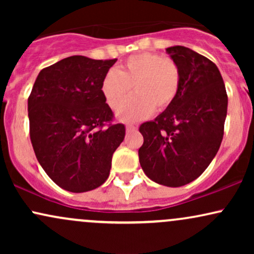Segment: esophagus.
<instances>
[{
    "mask_svg": "<svg viewBox=\"0 0 254 254\" xmlns=\"http://www.w3.org/2000/svg\"><path fill=\"white\" fill-rule=\"evenodd\" d=\"M137 127H133V125H127V132L130 133V132H133V131H136Z\"/></svg>",
    "mask_w": 254,
    "mask_h": 254,
    "instance_id": "obj_1",
    "label": "esophagus"
}]
</instances>
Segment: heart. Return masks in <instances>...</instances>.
<instances>
[{
	"label": "heart",
	"mask_w": 254,
	"mask_h": 254,
	"mask_svg": "<svg viewBox=\"0 0 254 254\" xmlns=\"http://www.w3.org/2000/svg\"><path fill=\"white\" fill-rule=\"evenodd\" d=\"M180 69L176 61L159 54H137L127 58L118 70H110L101 81L103 97L112 110H118L129 96L135 97L118 111L125 123L142 121L154 110L164 111L174 103L180 89Z\"/></svg>",
	"instance_id": "heart-1"
}]
</instances>
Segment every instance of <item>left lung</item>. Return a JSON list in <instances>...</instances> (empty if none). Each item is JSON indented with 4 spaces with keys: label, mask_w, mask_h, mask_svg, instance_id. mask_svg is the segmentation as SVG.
Listing matches in <instances>:
<instances>
[{
    "label": "left lung",
    "mask_w": 254,
    "mask_h": 254,
    "mask_svg": "<svg viewBox=\"0 0 254 254\" xmlns=\"http://www.w3.org/2000/svg\"><path fill=\"white\" fill-rule=\"evenodd\" d=\"M180 69L174 103L139 127L143 144L139 164L149 179L179 188L197 179L220 148L227 116V97L216 64L185 46L167 49Z\"/></svg>",
    "instance_id": "left-lung-1"
}]
</instances>
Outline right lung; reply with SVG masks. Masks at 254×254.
I'll list each match as a JSON object with an SVG mask.
<instances>
[{"label": "right lung", "mask_w": 254, "mask_h": 254, "mask_svg": "<svg viewBox=\"0 0 254 254\" xmlns=\"http://www.w3.org/2000/svg\"><path fill=\"white\" fill-rule=\"evenodd\" d=\"M116 61L64 58L39 72L28 97L34 153L45 173L66 191L103 185L124 139V124L113 123L101 93V81Z\"/></svg>", "instance_id": "add662e5"}]
</instances>
